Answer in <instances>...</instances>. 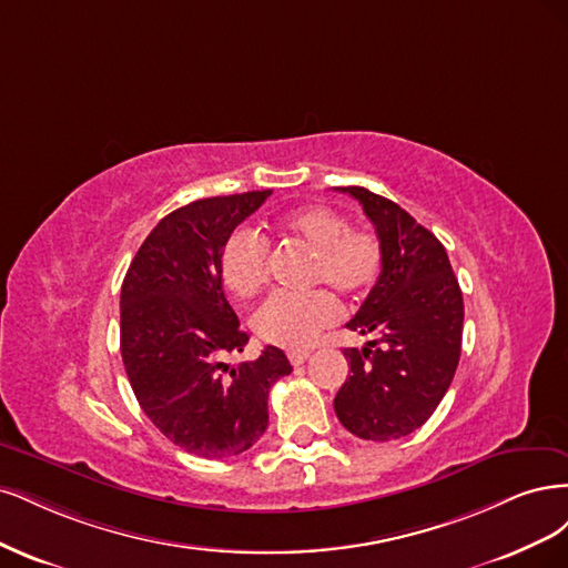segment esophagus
I'll use <instances>...</instances> for the list:
<instances>
[{"label":"esophagus","mask_w":568,"mask_h":568,"mask_svg":"<svg viewBox=\"0 0 568 568\" xmlns=\"http://www.w3.org/2000/svg\"><path fill=\"white\" fill-rule=\"evenodd\" d=\"M308 354H311V352L300 349V352H290V354H287V358H290V363H292V365H302V363L308 358Z\"/></svg>","instance_id":"esophagus-1"}]
</instances>
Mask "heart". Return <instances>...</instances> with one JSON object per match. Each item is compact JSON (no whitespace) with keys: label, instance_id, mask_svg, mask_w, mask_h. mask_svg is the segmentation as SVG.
<instances>
[{"label":"heart","instance_id":"1","mask_svg":"<svg viewBox=\"0 0 568 568\" xmlns=\"http://www.w3.org/2000/svg\"><path fill=\"white\" fill-rule=\"evenodd\" d=\"M278 229L314 252L308 283L333 285L346 297H363L382 273V245L371 231L349 229V219L327 205H304L278 219ZM268 241L254 229L229 233L219 254V273L235 297L247 300L268 278ZM339 316V304L327 290L304 295H273L252 316L260 339L283 349H306Z\"/></svg>","mask_w":568,"mask_h":568}]
</instances>
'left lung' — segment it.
Masks as SVG:
<instances>
[{"mask_svg":"<svg viewBox=\"0 0 568 568\" xmlns=\"http://www.w3.org/2000/svg\"><path fill=\"white\" fill-rule=\"evenodd\" d=\"M339 191L363 205L384 262L346 323L377 339L344 349L352 375L335 396V413L365 442H394L423 427L450 387L463 346V292L446 247L404 207L363 186Z\"/></svg>","mask_w":568,"mask_h":568,"instance_id":"8db88e82","label":"left lung"}]
</instances>
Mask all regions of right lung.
<instances>
[{
  "instance_id": "add662e5",
  "label": "right lung",
  "mask_w": 568,
  "mask_h": 568,
  "mask_svg": "<svg viewBox=\"0 0 568 568\" xmlns=\"http://www.w3.org/2000/svg\"><path fill=\"white\" fill-rule=\"evenodd\" d=\"M271 191L203 197L145 237L120 292V352L134 396L172 444L210 460L241 455L268 425V389L292 373L278 346L237 368L247 333L224 295L219 254Z\"/></svg>"
}]
</instances>
